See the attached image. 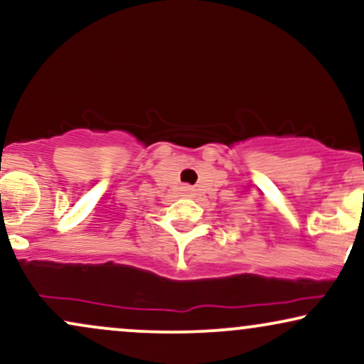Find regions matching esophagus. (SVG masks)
Instances as JSON below:
<instances>
[{
	"instance_id": "34e87169",
	"label": "esophagus",
	"mask_w": 364,
	"mask_h": 364,
	"mask_svg": "<svg viewBox=\"0 0 364 364\" xmlns=\"http://www.w3.org/2000/svg\"><path fill=\"white\" fill-rule=\"evenodd\" d=\"M181 191H183V193H185L186 196H191V195H193V188H191V186H188V185H185V186H183L181 188Z\"/></svg>"
}]
</instances>
